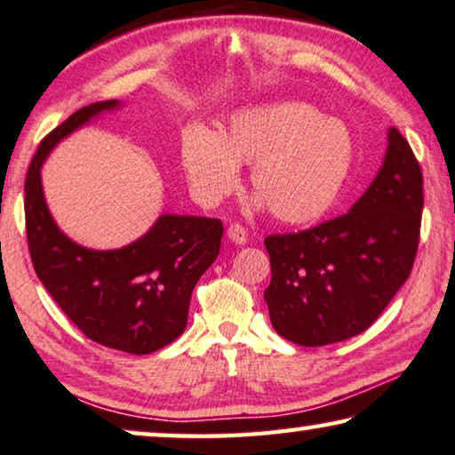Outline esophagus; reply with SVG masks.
I'll return each instance as SVG.
<instances>
[{"label":"esophagus","instance_id":"34e87169","mask_svg":"<svg viewBox=\"0 0 455 455\" xmlns=\"http://www.w3.org/2000/svg\"><path fill=\"white\" fill-rule=\"evenodd\" d=\"M228 237H229V242L237 243V246H243V243L248 242V232H246V228L240 226V223H232V226L228 228Z\"/></svg>","mask_w":455,"mask_h":455}]
</instances>
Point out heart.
I'll list each match as a JSON object with an SVG mask.
<instances>
[{
	"label": "heart",
	"instance_id": "obj_1",
	"mask_svg": "<svg viewBox=\"0 0 455 455\" xmlns=\"http://www.w3.org/2000/svg\"><path fill=\"white\" fill-rule=\"evenodd\" d=\"M180 166L201 205L221 204L250 169L258 207L289 226H303L338 201L354 166V138L346 124L297 101L235 111L215 134L191 130L180 142Z\"/></svg>",
	"mask_w": 455,
	"mask_h": 455
}]
</instances>
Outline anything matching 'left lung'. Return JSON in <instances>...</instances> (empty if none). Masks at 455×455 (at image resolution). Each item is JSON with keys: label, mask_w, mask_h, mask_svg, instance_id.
I'll return each instance as SVG.
<instances>
[{"label": "left lung", "mask_w": 455, "mask_h": 455, "mask_svg": "<svg viewBox=\"0 0 455 455\" xmlns=\"http://www.w3.org/2000/svg\"><path fill=\"white\" fill-rule=\"evenodd\" d=\"M423 213V174L407 140L388 130L372 185L346 215L264 240L270 321L292 344H338L368 330L413 268Z\"/></svg>", "instance_id": "obj_1"}]
</instances>
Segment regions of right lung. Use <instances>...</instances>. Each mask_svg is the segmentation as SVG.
<instances>
[{
	"label": "right lung",
	"instance_id": "obj_1",
	"mask_svg": "<svg viewBox=\"0 0 455 455\" xmlns=\"http://www.w3.org/2000/svg\"><path fill=\"white\" fill-rule=\"evenodd\" d=\"M120 101L91 103L42 140L26 174V234L34 270L67 317L97 344L128 354L169 346L187 327L191 292L220 254V220L164 213L136 242L91 250L60 232L40 169L51 150Z\"/></svg>",
	"mask_w": 455,
	"mask_h": 455
}]
</instances>
